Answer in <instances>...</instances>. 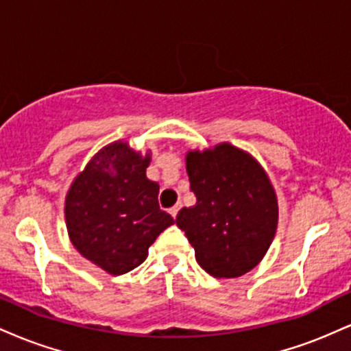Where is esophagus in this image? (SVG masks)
<instances>
[{
	"label": "esophagus",
	"instance_id": "obj_1",
	"mask_svg": "<svg viewBox=\"0 0 351 351\" xmlns=\"http://www.w3.org/2000/svg\"><path fill=\"white\" fill-rule=\"evenodd\" d=\"M178 211H180V204H176V206L170 208V215H171L173 217H176V215H178Z\"/></svg>",
	"mask_w": 351,
	"mask_h": 351
}]
</instances>
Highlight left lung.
<instances>
[{
    "label": "left lung",
    "mask_w": 351,
    "mask_h": 351,
    "mask_svg": "<svg viewBox=\"0 0 351 351\" xmlns=\"http://www.w3.org/2000/svg\"><path fill=\"white\" fill-rule=\"evenodd\" d=\"M186 171L196 204L176 224L213 277H239L263 261L276 236L279 208L271 180L249 153L229 143L188 152Z\"/></svg>",
    "instance_id": "8db88e82"
}]
</instances>
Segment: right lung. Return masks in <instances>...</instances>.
<instances>
[{
	"label": "right lung",
	"mask_w": 351,
	"mask_h": 351,
	"mask_svg": "<svg viewBox=\"0 0 351 351\" xmlns=\"http://www.w3.org/2000/svg\"><path fill=\"white\" fill-rule=\"evenodd\" d=\"M150 153L114 142L92 156L66 196L71 243L100 269L122 276L147 259L173 217L160 209L156 181L147 178Z\"/></svg>",
	"instance_id": "obj_1"
}]
</instances>
